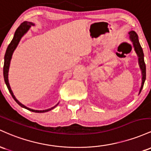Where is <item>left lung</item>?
<instances>
[{
    "label": "left lung",
    "instance_id": "left-lung-1",
    "mask_svg": "<svg viewBox=\"0 0 151 151\" xmlns=\"http://www.w3.org/2000/svg\"><path fill=\"white\" fill-rule=\"evenodd\" d=\"M129 38L130 40L133 43V47H134L135 53H137L138 57V63H139L140 68L142 72V83H141V87L140 88L139 94L141 92L142 88L143 87L144 83H145V78H146V68H145V63L144 61V54L143 49H142L141 46H140V44L139 43V40H138V37L137 33H135L133 30H131L129 33Z\"/></svg>",
    "mask_w": 151,
    "mask_h": 151
}]
</instances>
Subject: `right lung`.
<instances>
[{
	"mask_svg": "<svg viewBox=\"0 0 151 151\" xmlns=\"http://www.w3.org/2000/svg\"><path fill=\"white\" fill-rule=\"evenodd\" d=\"M31 25H35L34 23H31V22H28V21H24L23 23H22L20 26L17 28V30L15 32L14 36H13V40H11V43L8 45L7 50H6V53H5V56H4V65H3V77H4V81L5 83H6V86H7V88L9 91L10 93L11 94L12 97H13V99L15 100V101L20 106H21L22 108H24L25 109L28 110V111H32V112H35V113H45L48 112L49 111H51L52 109H53L54 108H55L58 106L55 105V106L52 107L51 108H49V109L47 110H43V111H37V110H33V109H30L29 108H27L26 106H25L24 105H23L22 103H21L18 100L16 99L15 96L13 93V91L10 87L9 85V82H8V70H9V67H10V63H11V60L12 58V55H13V52H14L15 49L16 48V47L18 46V43H19L20 40L22 37L24 35V34L28 32V30H29V28L31 27Z\"/></svg>",
	"mask_w": 151,
	"mask_h": 151,
	"instance_id": "1",
	"label": "right lung"
}]
</instances>
